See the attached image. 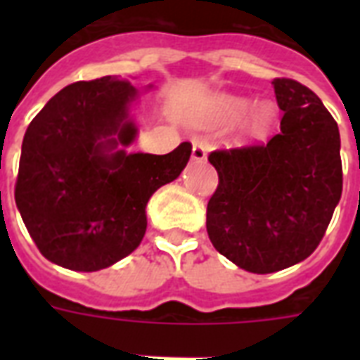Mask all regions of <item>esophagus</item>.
I'll use <instances>...</instances> for the list:
<instances>
[{"mask_svg": "<svg viewBox=\"0 0 360 360\" xmlns=\"http://www.w3.org/2000/svg\"><path fill=\"white\" fill-rule=\"evenodd\" d=\"M205 157H207V149H205V146H203L202 141H194V143H192V158H194V160H205Z\"/></svg>", "mask_w": 360, "mask_h": 360, "instance_id": "1", "label": "esophagus"}]
</instances>
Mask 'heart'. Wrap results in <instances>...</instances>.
<instances>
[{"label": "heart", "instance_id": "heart-1", "mask_svg": "<svg viewBox=\"0 0 360 360\" xmlns=\"http://www.w3.org/2000/svg\"><path fill=\"white\" fill-rule=\"evenodd\" d=\"M246 108H248V103H246V101H233V103H230V106H228V110H230L233 115L243 114ZM271 120H273V110L269 108V106H259V108L254 112V115H252V127H254V129H265V127L271 123Z\"/></svg>", "mask_w": 360, "mask_h": 360}]
</instances>
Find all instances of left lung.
I'll list each match as a JSON object with an SVG mask.
<instances>
[{
    "label": "left lung",
    "mask_w": 360,
    "mask_h": 360,
    "mask_svg": "<svg viewBox=\"0 0 360 360\" xmlns=\"http://www.w3.org/2000/svg\"><path fill=\"white\" fill-rule=\"evenodd\" d=\"M284 112L267 143L209 155L219 186L207 203L217 250L245 271L267 274L307 259L342 196L338 124L312 89L274 78Z\"/></svg>",
    "instance_id": "8db88e82"
}]
</instances>
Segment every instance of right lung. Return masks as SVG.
I'll list each match as a JSON object with an SVG mask.
<instances>
[{
  "label": "right lung",
  "instance_id": "right-lung-1",
  "mask_svg": "<svg viewBox=\"0 0 360 360\" xmlns=\"http://www.w3.org/2000/svg\"><path fill=\"white\" fill-rule=\"evenodd\" d=\"M136 95L115 76L76 82L25 130L14 200L37 248L56 265L91 273L134 252L149 198L191 158L188 141L168 155L117 151L136 138L129 120Z\"/></svg>",
  "mask_w": 360,
  "mask_h": 360
}]
</instances>
